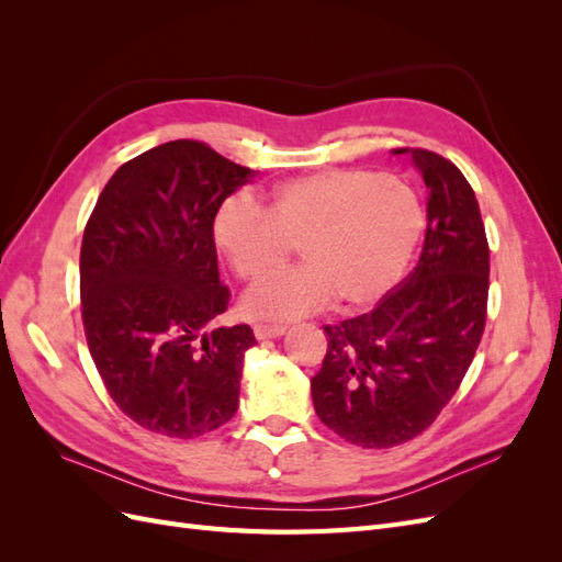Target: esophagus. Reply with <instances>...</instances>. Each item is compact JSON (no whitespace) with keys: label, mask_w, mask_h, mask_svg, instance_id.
I'll use <instances>...</instances> for the list:
<instances>
[{"label":"esophagus","mask_w":562,"mask_h":562,"mask_svg":"<svg viewBox=\"0 0 562 562\" xmlns=\"http://www.w3.org/2000/svg\"><path fill=\"white\" fill-rule=\"evenodd\" d=\"M252 333L258 339H274L285 333V326H267V323H258V326L252 328Z\"/></svg>","instance_id":"34e87169"}]
</instances>
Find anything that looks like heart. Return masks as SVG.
Here are the masks:
<instances>
[{"label":"heart","instance_id":"obj_1","mask_svg":"<svg viewBox=\"0 0 562 562\" xmlns=\"http://www.w3.org/2000/svg\"><path fill=\"white\" fill-rule=\"evenodd\" d=\"M424 229V209L405 182L366 168H333L234 192L217 203L211 236L244 281L279 269L293 246L304 265L246 295L252 318L291 321L326 307H370L403 279Z\"/></svg>","mask_w":562,"mask_h":562}]
</instances>
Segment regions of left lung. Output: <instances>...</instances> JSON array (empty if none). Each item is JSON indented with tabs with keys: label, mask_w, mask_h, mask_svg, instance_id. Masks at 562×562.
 Returning a JSON list of instances; mask_svg holds the SVG:
<instances>
[{
	"label": "left lung",
	"mask_w": 562,
	"mask_h": 562,
	"mask_svg": "<svg viewBox=\"0 0 562 562\" xmlns=\"http://www.w3.org/2000/svg\"><path fill=\"white\" fill-rule=\"evenodd\" d=\"M411 155L427 184L417 267L372 312L323 326L328 351L312 378L318 419L351 446L407 443L462 384L487 314L490 248L471 184L429 149Z\"/></svg>",
	"instance_id": "1"
}]
</instances>
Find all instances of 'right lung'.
<instances>
[{"mask_svg": "<svg viewBox=\"0 0 562 562\" xmlns=\"http://www.w3.org/2000/svg\"><path fill=\"white\" fill-rule=\"evenodd\" d=\"M252 178L206 143L173 140L116 168L83 229L81 321L112 401L143 429L196 438L239 407L250 326L227 312L211 220Z\"/></svg>", "mask_w": 562, "mask_h": 562, "instance_id": "1", "label": "right lung"}]
</instances>
